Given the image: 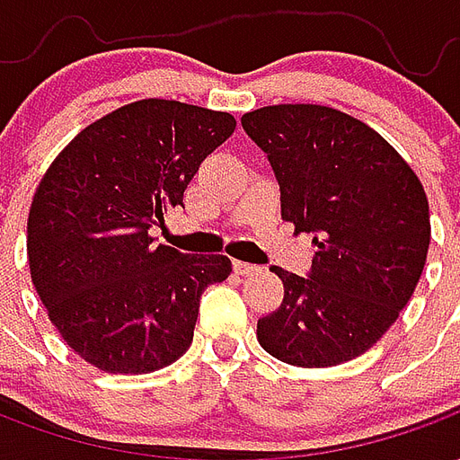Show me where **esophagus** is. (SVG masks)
<instances>
[{
  "label": "esophagus",
  "instance_id": "1",
  "mask_svg": "<svg viewBox=\"0 0 460 460\" xmlns=\"http://www.w3.org/2000/svg\"><path fill=\"white\" fill-rule=\"evenodd\" d=\"M259 266H253V263H246V261H234V273H239V276H253V273H259Z\"/></svg>",
  "mask_w": 460,
  "mask_h": 460
}]
</instances>
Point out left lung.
Wrapping results in <instances>:
<instances>
[{
    "label": "left lung",
    "instance_id": "1",
    "mask_svg": "<svg viewBox=\"0 0 460 460\" xmlns=\"http://www.w3.org/2000/svg\"><path fill=\"white\" fill-rule=\"evenodd\" d=\"M280 187V217L318 246L308 276L273 266L283 303L259 320L280 362L332 367L392 328L421 279L429 199L414 170L369 125L325 105H269L241 118Z\"/></svg>",
    "mask_w": 460,
    "mask_h": 460
}]
</instances>
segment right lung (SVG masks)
I'll list each match as a JSON object with an SVG mask.
<instances>
[{"mask_svg":"<svg viewBox=\"0 0 460 460\" xmlns=\"http://www.w3.org/2000/svg\"><path fill=\"white\" fill-rule=\"evenodd\" d=\"M229 113L147 98L108 113L51 162L29 209L26 251L39 298L66 345L103 372L147 375L191 345L199 300L229 279L226 256L152 243L184 207Z\"/></svg>","mask_w":460,"mask_h":460,"instance_id":"add662e5","label":"right lung"}]
</instances>
